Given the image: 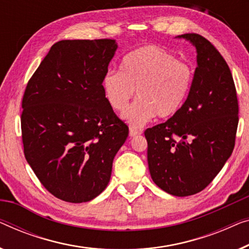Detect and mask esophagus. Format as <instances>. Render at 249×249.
I'll return each instance as SVG.
<instances>
[{"label": "esophagus", "mask_w": 249, "mask_h": 249, "mask_svg": "<svg viewBox=\"0 0 249 249\" xmlns=\"http://www.w3.org/2000/svg\"><path fill=\"white\" fill-rule=\"evenodd\" d=\"M140 133H142V131L138 130V129H136V128L130 127V129H129V135H130V137L138 136V135H140Z\"/></svg>", "instance_id": "obj_1"}]
</instances>
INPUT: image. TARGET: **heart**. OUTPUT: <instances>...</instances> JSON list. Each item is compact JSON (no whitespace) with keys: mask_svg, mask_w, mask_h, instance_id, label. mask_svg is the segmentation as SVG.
Listing matches in <instances>:
<instances>
[{"mask_svg":"<svg viewBox=\"0 0 249 249\" xmlns=\"http://www.w3.org/2000/svg\"><path fill=\"white\" fill-rule=\"evenodd\" d=\"M121 71H107L104 96L116 111H124L137 89V99L122 117L132 127H142L156 114L169 118L184 103L193 82L189 64L156 45L139 47L127 53Z\"/></svg>","mask_w":249,"mask_h":249,"instance_id":"obj_1","label":"heart"}]
</instances>
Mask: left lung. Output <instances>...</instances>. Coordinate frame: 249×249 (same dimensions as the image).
I'll return each mask as SVG.
<instances>
[{
	"label": "left lung",
	"mask_w": 249,
	"mask_h": 249,
	"mask_svg": "<svg viewBox=\"0 0 249 249\" xmlns=\"http://www.w3.org/2000/svg\"><path fill=\"white\" fill-rule=\"evenodd\" d=\"M196 46L197 67L184 104L166 122L146 129L150 176L172 196L199 193L221 171L235 147L238 100L231 71L208 39L179 36Z\"/></svg>",
	"instance_id": "left-lung-1"
}]
</instances>
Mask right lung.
<instances>
[{"instance_id":"add662e5","label":"right lung","mask_w":249,"mask_h":249,"mask_svg":"<svg viewBox=\"0 0 249 249\" xmlns=\"http://www.w3.org/2000/svg\"><path fill=\"white\" fill-rule=\"evenodd\" d=\"M117 47L114 39L56 42L24 89V156L45 189L66 202L102 193L128 137L102 86Z\"/></svg>"}]
</instances>
